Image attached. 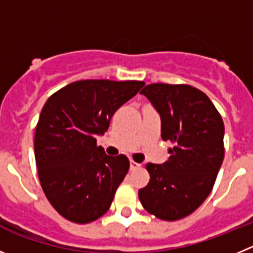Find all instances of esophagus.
Returning a JSON list of instances; mask_svg holds the SVG:
<instances>
[{"label": "esophagus", "mask_w": 253, "mask_h": 253, "mask_svg": "<svg viewBox=\"0 0 253 253\" xmlns=\"http://www.w3.org/2000/svg\"><path fill=\"white\" fill-rule=\"evenodd\" d=\"M141 165L138 164V163H135L134 160H130V170H136V169H140Z\"/></svg>", "instance_id": "1"}]
</instances>
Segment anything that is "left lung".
Returning a JSON list of instances; mask_svg holds the SVG:
<instances>
[{
    "label": "left lung",
    "mask_w": 253,
    "mask_h": 253,
    "mask_svg": "<svg viewBox=\"0 0 253 253\" xmlns=\"http://www.w3.org/2000/svg\"><path fill=\"white\" fill-rule=\"evenodd\" d=\"M161 118V138L172 148L163 165L148 163L150 181L139 190L149 213L176 221L210 195L225 156L222 118L208 95L189 84H148L141 90Z\"/></svg>",
    "instance_id": "obj_1"
}]
</instances>
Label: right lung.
<instances>
[{
    "label": "right lung",
    "instance_id": "add662e5",
    "mask_svg": "<svg viewBox=\"0 0 253 253\" xmlns=\"http://www.w3.org/2000/svg\"><path fill=\"white\" fill-rule=\"evenodd\" d=\"M141 81L85 79L53 93L43 105L35 133L41 186L54 210L74 223L102 217L128 174L129 159L109 156L97 135L113 114L144 85Z\"/></svg>",
    "mask_w": 253,
    "mask_h": 253
}]
</instances>
